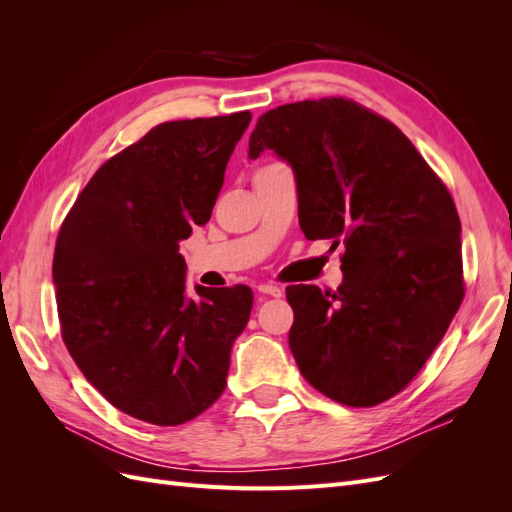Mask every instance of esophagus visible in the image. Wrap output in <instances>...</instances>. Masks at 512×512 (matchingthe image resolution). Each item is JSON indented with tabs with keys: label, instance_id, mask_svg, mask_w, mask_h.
Here are the masks:
<instances>
[{
	"label": "esophagus",
	"instance_id": "esophagus-1",
	"mask_svg": "<svg viewBox=\"0 0 512 512\" xmlns=\"http://www.w3.org/2000/svg\"><path fill=\"white\" fill-rule=\"evenodd\" d=\"M256 290L260 294H267V297H282V292H284L280 286H275V284H260Z\"/></svg>",
	"mask_w": 512,
	"mask_h": 512
}]
</instances>
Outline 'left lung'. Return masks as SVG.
Here are the masks:
<instances>
[{
  "mask_svg": "<svg viewBox=\"0 0 512 512\" xmlns=\"http://www.w3.org/2000/svg\"><path fill=\"white\" fill-rule=\"evenodd\" d=\"M265 149L292 168L305 237L346 247L335 292L286 288L294 361L337 404L378 406L421 371L461 305L453 198L404 132L346 98L267 111L247 156Z\"/></svg>",
  "mask_w": 512,
  "mask_h": 512,
  "instance_id": "1",
  "label": "left lung"
}]
</instances>
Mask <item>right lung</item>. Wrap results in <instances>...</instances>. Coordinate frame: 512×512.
Wrapping results in <instances>:
<instances>
[{
  "label": "right lung",
  "mask_w": 512,
  "mask_h": 512,
  "mask_svg": "<svg viewBox=\"0 0 512 512\" xmlns=\"http://www.w3.org/2000/svg\"><path fill=\"white\" fill-rule=\"evenodd\" d=\"M250 111L166 121L104 162L53 256L61 337L83 376L138 421L181 425L226 386L247 286L185 292L179 241L209 222Z\"/></svg>",
  "instance_id": "obj_1"
}]
</instances>
